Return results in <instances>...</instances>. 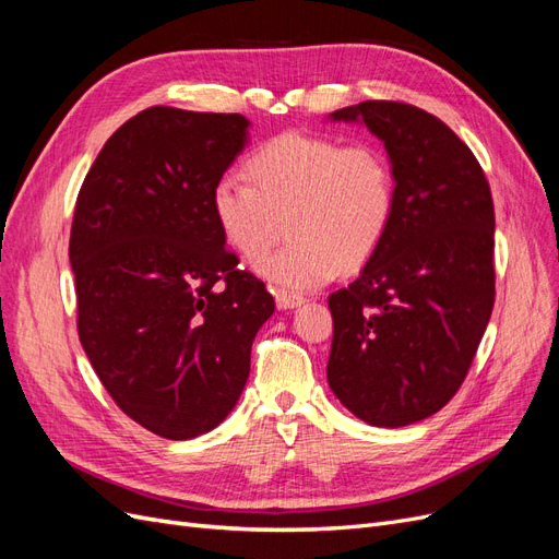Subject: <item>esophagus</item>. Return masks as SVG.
Wrapping results in <instances>:
<instances>
[{
	"label": "esophagus",
	"mask_w": 559,
	"mask_h": 559,
	"mask_svg": "<svg viewBox=\"0 0 559 559\" xmlns=\"http://www.w3.org/2000/svg\"><path fill=\"white\" fill-rule=\"evenodd\" d=\"M275 302H277L280 310H294V308H300L302 302H306V298H302L300 294H292V292L277 289V292H275Z\"/></svg>",
	"instance_id": "1"
}]
</instances>
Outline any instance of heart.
<instances>
[{
  "label": "heart",
  "mask_w": 559,
  "mask_h": 559,
  "mask_svg": "<svg viewBox=\"0 0 559 559\" xmlns=\"http://www.w3.org/2000/svg\"><path fill=\"white\" fill-rule=\"evenodd\" d=\"M245 173L249 182L226 175L214 183V222L233 251L257 259L289 218L292 240L257 263L282 289H314L341 265H364L394 218V170L373 144L282 132L253 151Z\"/></svg>",
  "instance_id": "obj_1"
}]
</instances>
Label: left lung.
<instances>
[{
	"mask_svg": "<svg viewBox=\"0 0 559 559\" xmlns=\"http://www.w3.org/2000/svg\"><path fill=\"white\" fill-rule=\"evenodd\" d=\"M329 118L384 144L396 207L361 275L329 296L326 378L370 427H408L456 394L492 314V193L471 148L425 109L368 99Z\"/></svg>",
	"mask_w": 559,
	"mask_h": 559,
	"instance_id": "1",
	"label": "left lung"
}]
</instances>
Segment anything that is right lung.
Returning a JSON list of instances; mask_svg holds the SVG:
<instances>
[{
	"label": "right lung",
	"instance_id": "1",
	"mask_svg": "<svg viewBox=\"0 0 559 559\" xmlns=\"http://www.w3.org/2000/svg\"><path fill=\"white\" fill-rule=\"evenodd\" d=\"M247 130L240 114L144 109L107 140L76 198L81 345L118 408L170 441L228 417L275 312L212 214L214 183Z\"/></svg>",
	"mask_w": 559,
	"mask_h": 559
}]
</instances>
